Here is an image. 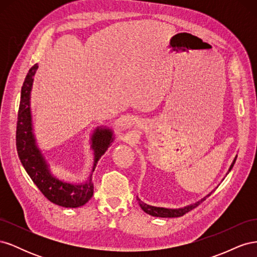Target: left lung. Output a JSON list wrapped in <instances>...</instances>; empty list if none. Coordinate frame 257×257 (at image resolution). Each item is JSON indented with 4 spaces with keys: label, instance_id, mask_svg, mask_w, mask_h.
I'll return each instance as SVG.
<instances>
[{
    "label": "left lung",
    "instance_id": "1",
    "mask_svg": "<svg viewBox=\"0 0 257 257\" xmlns=\"http://www.w3.org/2000/svg\"><path fill=\"white\" fill-rule=\"evenodd\" d=\"M235 162H236V159H235L234 163H232V164H231V166H230V168H229V172L231 170L232 166L235 165ZM208 196H210V194H209ZM208 196H207V197H208ZM207 197H205L204 199H201L200 201H197L196 204L188 206V207H184V208H181V209H166V208H160V207L149 206V205H147V204L143 203V201H142L141 199H139L138 197H137V201H138L139 206H141V208L144 210V211H145L146 213H148V214L152 215V216H159V217H178V216L184 215L185 213H188L189 211H191V210H193L194 208H196L199 204H201L204 200H206Z\"/></svg>",
    "mask_w": 257,
    "mask_h": 257
}]
</instances>
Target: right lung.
I'll use <instances>...</instances> for the list:
<instances>
[{
  "label": "right lung",
  "mask_w": 257,
  "mask_h": 257,
  "mask_svg": "<svg viewBox=\"0 0 257 257\" xmlns=\"http://www.w3.org/2000/svg\"><path fill=\"white\" fill-rule=\"evenodd\" d=\"M37 64L30 68L21 89V98L18 110V121L16 130V147L18 157L26 172L32 181L43 193V195L51 203L65 208H77L88 203L94 192L91 182L78 185L60 181L54 178L48 169L47 164L35 145L32 133V121L30 112V93L32 89L33 76ZM112 132L110 130L96 128L92 137V148L94 149V167L100 157L109 148L112 142ZM93 167V170H94Z\"/></svg>",
  "instance_id": "1"
}]
</instances>
